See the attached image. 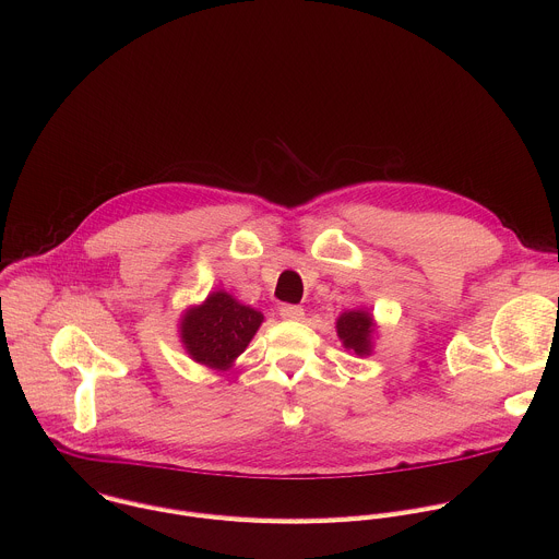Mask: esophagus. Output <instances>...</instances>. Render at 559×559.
Returning a JSON list of instances; mask_svg holds the SVG:
<instances>
[{
  "label": "esophagus",
  "instance_id": "34e87169",
  "mask_svg": "<svg viewBox=\"0 0 559 559\" xmlns=\"http://www.w3.org/2000/svg\"><path fill=\"white\" fill-rule=\"evenodd\" d=\"M278 314L285 321H300L302 317H306V310H302L300 306H289V302H285V306L278 308Z\"/></svg>",
  "mask_w": 559,
  "mask_h": 559
}]
</instances>
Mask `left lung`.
<instances>
[{
	"instance_id": "1",
	"label": "left lung",
	"mask_w": 559,
	"mask_h": 559,
	"mask_svg": "<svg viewBox=\"0 0 559 559\" xmlns=\"http://www.w3.org/2000/svg\"><path fill=\"white\" fill-rule=\"evenodd\" d=\"M374 319L368 310H347L336 319V334L343 341L345 349L354 352L357 357L372 354V336H374Z\"/></svg>"
}]
</instances>
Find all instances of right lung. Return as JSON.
Returning a JSON list of instances; mask_svg holds the SVG:
<instances>
[{"instance_id":"obj_1","label":"right lung","mask_w":559,"mask_h":559,"mask_svg":"<svg viewBox=\"0 0 559 559\" xmlns=\"http://www.w3.org/2000/svg\"><path fill=\"white\" fill-rule=\"evenodd\" d=\"M263 323V314L229 292H212L180 319V341L189 357L212 370H229Z\"/></svg>"}]
</instances>
